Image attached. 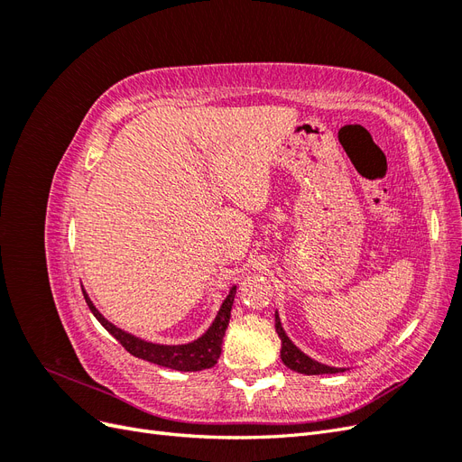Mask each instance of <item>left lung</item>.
<instances>
[{
	"label": "left lung",
	"mask_w": 462,
	"mask_h": 462,
	"mask_svg": "<svg viewBox=\"0 0 462 462\" xmlns=\"http://www.w3.org/2000/svg\"><path fill=\"white\" fill-rule=\"evenodd\" d=\"M275 331L282 339V360L283 365L291 370H295L299 374H306V375H318V374H337V372H345L343 368H331L326 365H319V362L312 360L310 356H306L300 348L292 343L287 333L282 328V321H279V316L275 314Z\"/></svg>",
	"instance_id": "1"
}]
</instances>
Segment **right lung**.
<instances>
[{"instance_id":"1","label":"right lung","mask_w":462,"mask_h":462,"mask_svg":"<svg viewBox=\"0 0 462 462\" xmlns=\"http://www.w3.org/2000/svg\"><path fill=\"white\" fill-rule=\"evenodd\" d=\"M235 291L236 287H233L227 299L223 300L221 309L214 319V324L209 326V329L202 335L200 339L187 345H156V343L138 339L134 335L116 328L114 324H109V321L96 310V306L92 304V300L88 299L85 291H82V295H85L88 309L96 316V319L100 321V324L125 346V351L131 353L133 356L153 362V365L158 366L179 370V372H199V370L212 368L221 355V343H223V335H226V329L229 326Z\"/></svg>"}]
</instances>
